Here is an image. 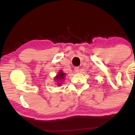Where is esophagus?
<instances>
[{
	"mask_svg": "<svg viewBox=\"0 0 135 135\" xmlns=\"http://www.w3.org/2000/svg\"><path fill=\"white\" fill-rule=\"evenodd\" d=\"M79 67H78V66H76V67H75V69H74V71H75V72H79Z\"/></svg>",
	"mask_w": 135,
	"mask_h": 135,
	"instance_id": "34e87169",
	"label": "esophagus"
}]
</instances>
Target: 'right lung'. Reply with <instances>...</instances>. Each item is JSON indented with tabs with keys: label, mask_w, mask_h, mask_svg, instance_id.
Wrapping results in <instances>:
<instances>
[{
	"label": "right lung",
	"mask_w": 135,
	"mask_h": 135,
	"mask_svg": "<svg viewBox=\"0 0 135 135\" xmlns=\"http://www.w3.org/2000/svg\"><path fill=\"white\" fill-rule=\"evenodd\" d=\"M65 76V74L62 72H59V74L57 75V76L56 77V80H58V81H59L58 80H62L63 78H64ZM59 85H60V84H58Z\"/></svg>",
	"instance_id": "right-lung-1"
}]
</instances>
